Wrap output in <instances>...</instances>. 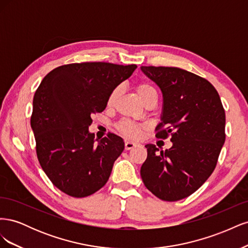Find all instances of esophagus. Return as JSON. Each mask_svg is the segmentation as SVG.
Here are the masks:
<instances>
[{"label":"esophagus","mask_w":248,"mask_h":248,"mask_svg":"<svg viewBox=\"0 0 248 248\" xmlns=\"http://www.w3.org/2000/svg\"><path fill=\"white\" fill-rule=\"evenodd\" d=\"M140 144L139 142H134V141H130V140H126L125 141V150H130L134 147H140Z\"/></svg>","instance_id":"esophagus-1"}]
</instances>
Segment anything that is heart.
Returning a JSON list of instances; mask_svg holds the SVG:
<instances>
[{
    "instance_id": "heart-1",
    "label": "heart",
    "mask_w": 248,
    "mask_h": 248,
    "mask_svg": "<svg viewBox=\"0 0 248 248\" xmlns=\"http://www.w3.org/2000/svg\"><path fill=\"white\" fill-rule=\"evenodd\" d=\"M136 89H137L138 95L140 96L141 101L145 100L147 97H150V96L157 97V92H156L155 88L147 81L139 82ZM118 93H119L118 89H114L110 92V94L108 95V107H111L112 104L115 103L117 97H118ZM117 128L120 131V133H122L123 136H125L126 138L138 139L141 134L142 130L145 129V125L139 124V123L131 121V120L125 119V120H122V121L119 122V124L117 125Z\"/></svg>"
}]
</instances>
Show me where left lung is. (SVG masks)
Segmentation results:
<instances>
[{
  "label": "left lung",
  "mask_w": 248,
  "mask_h": 248,
  "mask_svg": "<svg viewBox=\"0 0 248 248\" xmlns=\"http://www.w3.org/2000/svg\"><path fill=\"white\" fill-rule=\"evenodd\" d=\"M162 92L161 122L156 138L170 136L172 146L160 151L148 144L140 168L145 186L168 202L189 197L213 172L226 140V112L211 82L177 67L141 66Z\"/></svg>",
  "instance_id": "left-lung-1"
}]
</instances>
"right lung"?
<instances>
[{"label":"right lung","mask_w":248,"mask_h":248,"mask_svg":"<svg viewBox=\"0 0 248 248\" xmlns=\"http://www.w3.org/2000/svg\"><path fill=\"white\" fill-rule=\"evenodd\" d=\"M137 65L72 63L47 73L36 90L31 126L42 170L57 188L85 198L106 185L124 141L114 133L94 144L92 115L107 108L110 92Z\"/></svg>","instance_id":"add662e5"}]
</instances>
